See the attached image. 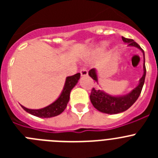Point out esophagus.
Instances as JSON below:
<instances>
[{
    "mask_svg": "<svg viewBox=\"0 0 158 158\" xmlns=\"http://www.w3.org/2000/svg\"><path fill=\"white\" fill-rule=\"evenodd\" d=\"M80 73H81V75L82 77L87 76L88 73H88V70L86 69H81L80 70Z\"/></svg>",
    "mask_w": 158,
    "mask_h": 158,
    "instance_id": "1",
    "label": "esophagus"
}]
</instances>
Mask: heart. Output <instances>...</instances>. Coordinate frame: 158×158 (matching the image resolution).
<instances>
[{
  "mask_svg": "<svg viewBox=\"0 0 158 158\" xmlns=\"http://www.w3.org/2000/svg\"><path fill=\"white\" fill-rule=\"evenodd\" d=\"M108 46H109V42H107V41L101 42V43L99 44L97 50H98V51H104V50L108 47Z\"/></svg>",
  "mask_w": 158,
  "mask_h": 158,
  "instance_id": "b5f03b06",
  "label": "heart"
}]
</instances>
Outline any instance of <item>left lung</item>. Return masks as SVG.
Returning <instances> with one entry per match:
<instances>
[{
    "label": "left lung",
    "instance_id": "left-lung-1",
    "mask_svg": "<svg viewBox=\"0 0 158 158\" xmlns=\"http://www.w3.org/2000/svg\"><path fill=\"white\" fill-rule=\"evenodd\" d=\"M122 40L124 43L127 44L128 47H135L142 51V54H143V59H144L143 75L140 78L138 85L127 94L121 95V96H112V95L107 93L104 90L96 89L95 88L92 89L91 94H90V100H91L93 107L100 112L111 114V115L123 112L135 104V102L138 100L139 96H140L142 87L144 85L145 77H146V66H145L144 51L133 40L127 39L124 37H122ZM89 75L95 81H96V83L99 84L98 73H97V70L96 69H92L91 70H89Z\"/></svg>",
    "mask_w": 158,
    "mask_h": 158
}]
</instances>
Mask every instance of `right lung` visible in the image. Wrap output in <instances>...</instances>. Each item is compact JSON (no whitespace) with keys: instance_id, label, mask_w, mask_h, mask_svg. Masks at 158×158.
Listing matches in <instances>:
<instances>
[{"instance_id":"1","label":"right lung","mask_w":158,"mask_h":158,"mask_svg":"<svg viewBox=\"0 0 158 158\" xmlns=\"http://www.w3.org/2000/svg\"><path fill=\"white\" fill-rule=\"evenodd\" d=\"M80 73H76L73 76L67 77L63 89L58 99L47 107L40 108V109H30V108H27L21 105L22 108L31 115L40 117V118H51V117L60 115L65 109L67 104L69 100V95H70L71 90L77 84L78 80L80 79Z\"/></svg>"}]
</instances>
